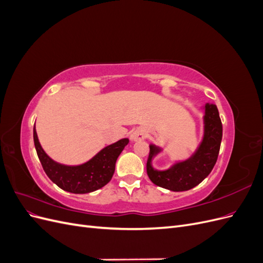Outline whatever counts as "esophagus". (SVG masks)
<instances>
[{
    "label": "esophagus",
    "mask_w": 263,
    "mask_h": 263,
    "mask_svg": "<svg viewBox=\"0 0 263 263\" xmlns=\"http://www.w3.org/2000/svg\"><path fill=\"white\" fill-rule=\"evenodd\" d=\"M145 137H146L145 132L142 130V129H140V128H138V129H136V130H134V132L130 134V139H132L133 141L142 140V139H145Z\"/></svg>",
    "instance_id": "obj_1"
}]
</instances>
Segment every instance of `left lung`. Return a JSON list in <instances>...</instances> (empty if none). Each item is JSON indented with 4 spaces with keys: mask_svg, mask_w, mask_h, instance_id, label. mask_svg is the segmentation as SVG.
<instances>
[{
    "mask_svg": "<svg viewBox=\"0 0 263 263\" xmlns=\"http://www.w3.org/2000/svg\"><path fill=\"white\" fill-rule=\"evenodd\" d=\"M203 108V138L195 153L186 160L176 162L166 170H157L153 166V159L162 149L154 144L149 146L147 174L156 185L173 192H182L200 184L213 170L220 148L222 125L216 105L206 103Z\"/></svg>",
    "mask_w": 263,
    "mask_h": 263,
    "instance_id": "1",
    "label": "left lung"
}]
</instances>
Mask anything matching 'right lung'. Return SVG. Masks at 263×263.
I'll return each mask as SVG.
<instances>
[{"label": "right lung", "instance_id": "right-lung-1", "mask_svg": "<svg viewBox=\"0 0 263 263\" xmlns=\"http://www.w3.org/2000/svg\"><path fill=\"white\" fill-rule=\"evenodd\" d=\"M128 142V138H123L103 148L89 161L67 165L55 162L45 153L34 126V144L46 174L60 189L76 194L90 193L106 185L114 174L118 156Z\"/></svg>", "mask_w": 263, "mask_h": 263}]
</instances>
